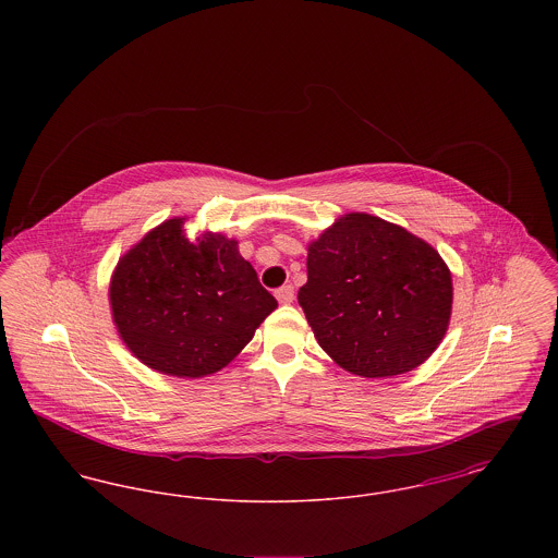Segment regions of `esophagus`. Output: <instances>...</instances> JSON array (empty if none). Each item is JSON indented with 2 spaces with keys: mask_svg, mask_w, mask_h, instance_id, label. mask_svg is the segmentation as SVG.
I'll return each instance as SVG.
<instances>
[{
  "mask_svg": "<svg viewBox=\"0 0 558 558\" xmlns=\"http://www.w3.org/2000/svg\"><path fill=\"white\" fill-rule=\"evenodd\" d=\"M276 299L280 301V303H292V299H294V289H292V284H284V287H280L278 291H276Z\"/></svg>",
  "mask_w": 558,
  "mask_h": 558,
  "instance_id": "1",
  "label": "esophagus"
}]
</instances>
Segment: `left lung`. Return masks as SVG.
<instances>
[{"label":"left lung","mask_w":558,"mask_h":558,"mask_svg":"<svg viewBox=\"0 0 558 558\" xmlns=\"http://www.w3.org/2000/svg\"><path fill=\"white\" fill-rule=\"evenodd\" d=\"M307 251L299 305L341 368L396 376L421 366L441 343L451 276L425 240L380 217L349 213Z\"/></svg>","instance_id":"1"}]
</instances>
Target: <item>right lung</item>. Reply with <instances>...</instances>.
I'll return each mask as SVG.
<instances>
[{
  "label": "right lung",
  "mask_w": 558,
  "mask_h": 558,
  "mask_svg": "<svg viewBox=\"0 0 558 558\" xmlns=\"http://www.w3.org/2000/svg\"><path fill=\"white\" fill-rule=\"evenodd\" d=\"M112 318L133 355L153 371L201 378L221 371L278 307L239 242L187 239L175 217L140 240L110 282Z\"/></svg>",
  "instance_id": "1"
}]
</instances>
